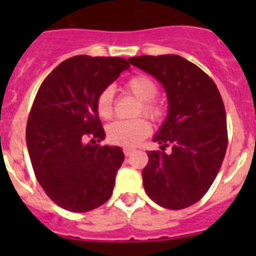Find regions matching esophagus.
I'll use <instances>...</instances> for the list:
<instances>
[{
    "instance_id": "obj_1",
    "label": "esophagus",
    "mask_w": 256,
    "mask_h": 256,
    "mask_svg": "<svg viewBox=\"0 0 256 256\" xmlns=\"http://www.w3.org/2000/svg\"><path fill=\"white\" fill-rule=\"evenodd\" d=\"M124 156H130L132 154V152H134V150H132V148H124Z\"/></svg>"
}]
</instances>
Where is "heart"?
<instances>
[{
    "instance_id": "heart-1",
    "label": "heart",
    "mask_w": 256,
    "mask_h": 256,
    "mask_svg": "<svg viewBox=\"0 0 256 256\" xmlns=\"http://www.w3.org/2000/svg\"><path fill=\"white\" fill-rule=\"evenodd\" d=\"M124 92L140 100L136 108V116H146L152 120H160L164 116V108L156 100L158 86L152 78L144 74H138L128 78L124 85ZM96 108L102 120H108L112 116L114 96L110 88H104L98 94ZM108 140L114 144L124 148H134L140 144L150 134V124L144 118H136L130 120H114L106 128Z\"/></svg>"
}]
</instances>
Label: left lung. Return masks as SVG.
I'll return each mask as SVG.
<instances>
[{"instance_id": "left-lung-1", "label": "left lung", "mask_w": 256, "mask_h": 256, "mask_svg": "<svg viewBox=\"0 0 256 256\" xmlns=\"http://www.w3.org/2000/svg\"><path fill=\"white\" fill-rule=\"evenodd\" d=\"M130 64L164 85L166 120L154 136L162 152H148L142 171L144 191L160 206L180 210L206 194L227 148L226 110L214 81L180 56H140ZM170 147L172 152L164 153Z\"/></svg>"}]
</instances>
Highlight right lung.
Instances as JSON below:
<instances>
[{"label":"right lung","instance_id":"1","mask_svg":"<svg viewBox=\"0 0 256 256\" xmlns=\"http://www.w3.org/2000/svg\"><path fill=\"white\" fill-rule=\"evenodd\" d=\"M128 68L120 57L76 56L38 88L26 124L28 152L44 191L65 210L86 212L112 196L124 152L85 140L104 138L96 96Z\"/></svg>","mask_w":256,"mask_h":256}]
</instances>
